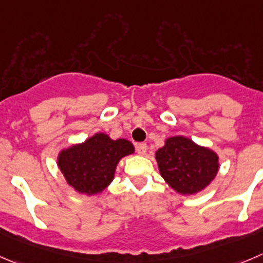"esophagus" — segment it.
Masks as SVG:
<instances>
[{"instance_id":"1","label":"esophagus","mask_w":263,"mask_h":263,"mask_svg":"<svg viewBox=\"0 0 263 263\" xmlns=\"http://www.w3.org/2000/svg\"><path fill=\"white\" fill-rule=\"evenodd\" d=\"M137 152H138V155H141V156H144L147 152V144L146 143L137 144Z\"/></svg>"}]
</instances>
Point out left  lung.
Returning <instances> with one entry per match:
<instances>
[{"label":"left lung","mask_w":263,"mask_h":263,"mask_svg":"<svg viewBox=\"0 0 263 263\" xmlns=\"http://www.w3.org/2000/svg\"><path fill=\"white\" fill-rule=\"evenodd\" d=\"M155 159L167 186L187 196L206 189L219 171L217 152L183 136L165 139L164 146L155 152Z\"/></svg>","instance_id":"8db88e82"}]
</instances>
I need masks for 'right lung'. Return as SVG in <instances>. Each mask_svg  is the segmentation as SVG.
Listing matches in <instances>:
<instances>
[{"mask_svg": "<svg viewBox=\"0 0 263 263\" xmlns=\"http://www.w3.org/2000/svg\"><path fill=\"white\" fill-rule=\"evenodd\" d=\"M134 151L133 143L127 139H112L106 133H96L81 143L61 149L57 164L77 194L94 196L114 181L120 160Z\"/></svg>", "mask_w": 263, "mask_h": 263, "instance_id": "1", "label": "right lung"}]
</instances>
